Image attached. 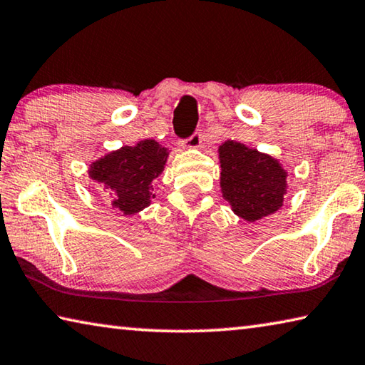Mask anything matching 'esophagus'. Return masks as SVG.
Masks as SVG:
<instances>
[{"instance_id":"34e87169","label":"esophagus","mask_w":365,"mask_h":365,"mask_svg":"<svg viewBox=\"0 0 365 365\" xmlns=\"http://www.w3.org/2000/svg\"><path fill=\"white\" fill-rule=\"evenodd\" d=\"M201 140H202L201 132H196V133L191 135L188 140L182 141V146L187 148V150H197V148H201V143H202Z\"/></svg>"}]
</instances>
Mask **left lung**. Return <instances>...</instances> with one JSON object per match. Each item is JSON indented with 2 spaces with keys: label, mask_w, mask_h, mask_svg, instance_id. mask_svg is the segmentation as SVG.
Instances as JSON below:
<instances>
[{
  "label": "left lung",
  "mask_w": 365,
  "mask_h": 365,
  "mask_svg": "<svg viewBox=\"0 0 365 365\" xmlns=\"http://www.w3.org/2000/svg\"><path fill=\"white\" fill-rule=\"evenodd\" d=\"M219 160L222 196L238 217L256 222L283 206L288 172L279 159L227 140L219 146Z\"/></svg>",
  "instance_id": "1"
}]
</instances>
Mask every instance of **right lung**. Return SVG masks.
Returning a JSON list of instances; mask_svg holds the SVG:
<instances>
[{"label":"right lung","mask_w":365,"mask_h":365,"mask_svg":"<svg viewBox=\"0 0 365 365\" xmlns=\"http://www.w3.org/2000/svg\"><path fill=\"white\" fill-rule=\"evenodd\" d=\"M169 150L146 138L135 146H122L90 164L88 177L113 195L110 206L133 215L151 205L153 182L163 174Z\"/></svg>","instance_id":"add662e5"}]
</instances>
